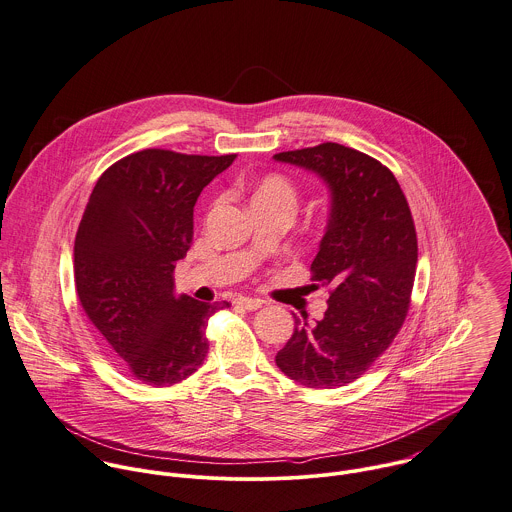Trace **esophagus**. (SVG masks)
<instances>
[{
    "mask_svg": "<svg viewBox=\"0 0 512 512\" xmlns=\"http://www.w3.org/2000/svg\"><path fill=\"white\" fill-rule=\"evenodd\" d=\"M235 305H237V307H243V309H247V311H257V309H261V307L265 305V301H261V299H251V297H239V299H235Z\"/></svg>",
    "mask_w": 512,
    "mask_h": 512,
    "instance_id": "1",
    "label": "esophagus"
}]
</instances>
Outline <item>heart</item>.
I'll use <instances>...</instances> for the list:
<instances>
[{
	"instance_id": "b5f03b06",
	"label": "heart",
	"mask_w": 512,
	"mask_h": 512,
	"mask_svg": "<svg viewBox=\"0 0 512 512\" xmlns=\"http://www.w3.org/2000/svg\"><path fill=\"white\" fill-rule=\"evenodd\" d=\"M297 201L295 185L289 177L281 173H267L251 185V207H289L293 209Z\"/></svg>"
}]
</instances>
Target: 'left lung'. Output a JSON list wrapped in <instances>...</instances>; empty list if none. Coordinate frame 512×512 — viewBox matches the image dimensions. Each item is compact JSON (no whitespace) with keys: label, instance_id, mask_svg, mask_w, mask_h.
Returning a JSON list of instances; mask_svg holds the SVG:
<instances>
[{"label":"left lung","instance_id":"1","mask_svg":"<svg viewBox=\"0 0 512 512\" xmlns=\"http://www.w3.org/2000/svg\"><path fill=\"white\" fill-rule=\"evenodd\" d=\"M277 161L319 173L331 189V217L311 279L329 285V309L317 325L295 317L277 367L309 389L357 381L391 347L411 307L417 231L393 171L339 143L283 151Z\"/></svg>","mask_w":512,"mask_h":512}]
</instances>
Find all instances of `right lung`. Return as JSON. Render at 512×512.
Listing matches in <instances>:
<instances>
[{
	"mask_svg": "<svg viewBox=\"0 0 512 512\" xmlns=\"http://www.w3.org/2000/svg\"><path fill=\"white\" fill-rule=\"evenodd\" d=\"M235 157L143 149L107 167L89 195L73 247L77 299L143 385L171 387L195 373L209 317L229 307L175 297L173 273L193 243L199 193Z\"/></svg>",
	"mask_w": 512,
	"mask_h": 512,
	"instance_id": "add662e5",
	"label": "right lung"
}]
</instances>
